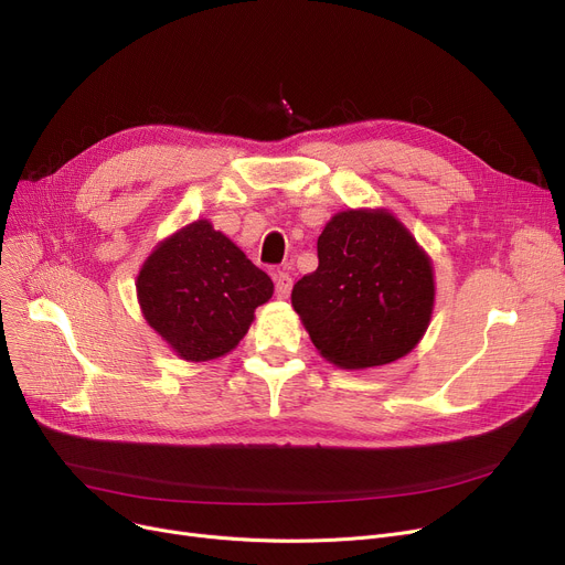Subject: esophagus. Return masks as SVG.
<instances>
[{
    "label": "esophagus",
    "instance_id": "34e87169",
    "mask_svg": "<svg viewBox=\"0 0 565 565\" xmlns=\"http://www.w3.org/2000/svg\"><path fill=\"white\" fill-rule=\"evenodd\" d=\"M275 288H277V295L279 298H288V292L292 288V277L284 270H277L275 273Z\"/></svg>",
    "mask_w": 565,
    "mask_h": 565
}]
</instances>
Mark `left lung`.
Segmentation results:
<instances>
[{
    "label": "left lung",
    "mask_w": 565,
    "mask_h": 565,
    "mask_svg": "<svg viewBox=\"0 0 565 565\" xmlns=\"http://www.w3.org/2000/svg\"><path fill=\"white\" fill-rule=\"evenodd\" d=\"M435 300L433 267L384 211H348L318 237V270L290 302L324 360L341 369L390 364L424 337Z\"/></svg>",
    "instance_id": "obj_1"
}]
</instances>
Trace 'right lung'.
Returning a JSON list of instances; mask_svg holds the SVG:
<instances>
[{"instance_id":"right-lung-1","label":"right lung","mask_w":565,"mask_h":565,"mask_svg":"<svg viewBox=\"0 0 565 565\" xmlns=\"http://www.w3.org/2000/svg\"><path fill=\"white\" fill-rule=\"evenodd\" d=\"M273 290V279L205 220L164 241L137 277L148 324L188 362L233 350Z\"/></svg>"}]
</instances>
